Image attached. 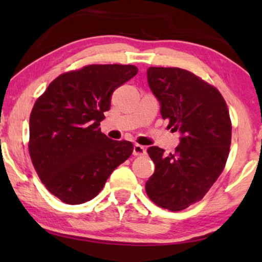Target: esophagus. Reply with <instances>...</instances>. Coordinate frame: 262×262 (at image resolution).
Listing matches in <instances>:
<instances>
[{
    "label": "esophagus",
    "mask_w": 262,
    "mask_h": 262,
    "mask_svg": "<svg viewBox=\"0 0 262 262\" xmlns=\"http://www.w3.org/2000/svg\"><path fill=\"white\" fill-rule=\"evenodd\" d=\"M146 154V149L144 148L143 145H139V144H135L133 149V155L134 156H143Z\"/></svg>",
    "instance_id": "obj_1"
}]
</instances>
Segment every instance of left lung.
<instances>
[{
    "mask_svg": "<svg viewBox=\"0 0 262 262\" xmlns=\"http://www.w3.org/2000/svg\"><path fill=\"white\" fill-rule=\"evenodd\" d=\"M148 82L160 102L167 128L179 130L175 152L150 146L155 171L146 181L150 200L179 212L198 202L217 181L229 155L231 122L223 96L208 82L180 68H149Z\"/></svg>",
    "mask_w": 262,
    "mask_h": 262,
    "instance_id": "1",
    "label": "left lung"
}]
</instances>
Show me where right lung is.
<instances>
[{
	"mask_svg": "<svg viewBox=\"0 0 262 262\" xmlns=\"http://www.w3.org/2000/svg\"><path fill=\"white\" fill-rule=\"evenodd\" d=\"M138 73L134 65H87L56 77L29 117V155L48 191L68 204L92 200L133 144L112 140L100 122L113 91Z\"/></svg>",
	"mask_w": 262,
	"mask_h": 262,
	"instance_id": "obj_1",
	"label": "right lung"
}]
</instances>
